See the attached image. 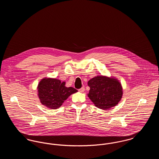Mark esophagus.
Here are the masks:
<instances>
[{"instance_id":"34e87169","label":"esophagus","mask_w":159,"mask_h":159,"mask_svg":"<svg viewBox=\"0 0 159 159\" xmlns=\"http://www.w3.org/2000/svg\"><path fill=\"white\" fill-rule=\"evenodd\" d=\"M79 91L80 92H83L84 91V87H82V88H80V89H79Z\"/></svg>"}]
</instances>
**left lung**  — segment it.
<instances>
[{"mask_svg": "<svg viewBox=\"0 0 159 159\" xmlns=\"http://www.w3.org/2000/svg\"><path fill=\"white\" fill-rule=\"evenodd\" d=\"M90 87L88 97L100 109L108 110L118 104L123 95L121 83L114 77L98 76L88 82Z\"/></svg>", "mask_w": 159, "mask_h": 159, "instance_id": "obj_1", "label": "left lung"}]
</instances>
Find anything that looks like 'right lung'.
Returning a JSON list of instances; mask_svg holds the SVG:
<instances>
[{
	"mask_svg": "<svg viewBox=\"0 0 159 159\" xmlns=\"http://www.w3.org/2000/svg\"><path fill=\"white\" fill-rule=\"evenodd\" d=\"M66 82L53 78L42 79L38 86V97L42 105L51 109H57L71 94L76 93V89L65 86Z\"/></svg>",
	"mask_w": 159,
	"mask_h": 159,
	"instance_id": "right-lung-1",
	"label": "right lung"
}]
</instances>
